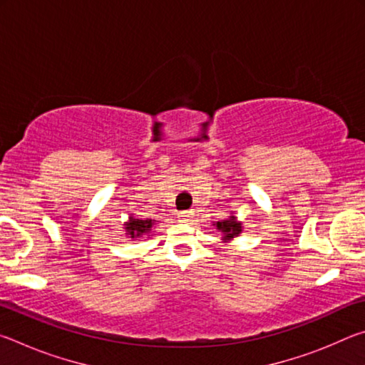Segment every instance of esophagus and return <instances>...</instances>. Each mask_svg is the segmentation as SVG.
<instances>
[{
	"label": "esophagus",
	"mask_w": 365,
	"mask_h": 365,
	"mask_svg": "<svg viewBox=\"0 0 365 365\" xmlns=\"http://www.w3.org/2000/svg\"><path fill=\"white\" fill-rule=\"evenodd\" d=\"M178 219H180V222H188L191 219V212L190 211L180 212V214H178Z\"/></svg>",
	"instance_id": "obj_1"
}]
</instances>
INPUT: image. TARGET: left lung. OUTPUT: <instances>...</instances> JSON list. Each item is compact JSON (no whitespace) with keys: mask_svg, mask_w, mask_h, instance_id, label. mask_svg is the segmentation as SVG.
Returning a JSON list of instances; mask_svg holds the SVG:
<instances>
[{"mask_svg":"<svg viewBox=\"0 0 365 365\" xmlns=\"http://www.w3.org/2000/svg\"><path fill=\"white\" fill-rule=\"evenodd\" d=\"M214 225L222 233V238H224V242H228V240L238 237V235L242 233V224H240L235 215H230V217L225 219V220L215 222Z\"/></svg>","mask_w":365,"mask_h":365,"instance_id":"8db88e82","label":"left lung"}]
</instances>
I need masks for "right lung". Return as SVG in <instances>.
<instances>
[{"mask_svg": "<svg viewBox=\"0 0 365 365\" xmlns=\"http://www.w3.org/2000/svg\"><path fill=\"white\" fill-rule=\"evenodd\" d=\"M153 219H137V217H130L125 224V235H130V238H141L145 235L150 233L153 230L154 225Z\"/></svg>", "mask_w": 365, "mask_h": 365, "instance_id": "right-lung-1", "label": "right lung"}]
</instances>
